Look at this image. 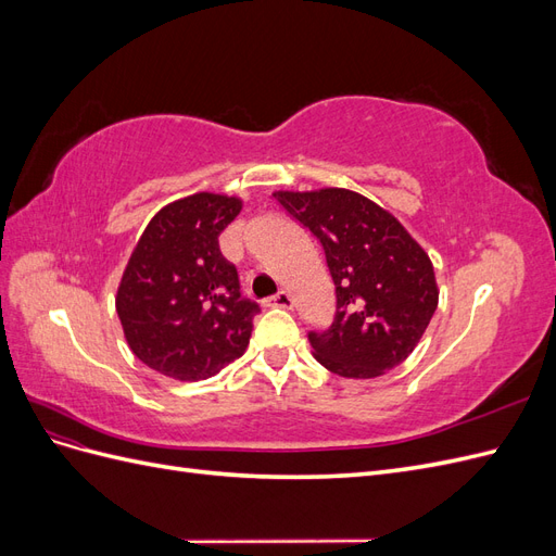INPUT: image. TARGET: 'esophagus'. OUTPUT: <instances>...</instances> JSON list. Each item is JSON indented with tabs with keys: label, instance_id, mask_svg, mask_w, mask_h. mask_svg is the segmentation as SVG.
I'll list each match as a JSON object with an SVG mask.
<instances>
[{
	"label": "esophagus",
	"instance_id": "esophagus-1",
	"mask_svg": "<svg viewBox=\"0 0 556 556\" xmlns=\"http://www.w3.org/2000/svg\"><path fill=\"white\" fill-rule=\"evenodd\" d=\"M264 306H271V308H292L294 306V299L290 292H278L274 296L264 299Z\"/></svg>",
	"mask_w": 556,
	"mask_h": 556
}]
</instances>
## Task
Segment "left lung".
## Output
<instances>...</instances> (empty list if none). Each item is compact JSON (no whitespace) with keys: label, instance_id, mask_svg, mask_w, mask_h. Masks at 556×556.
Wrapping results in <instances>:
<instances>
[{"label":"left lung","instance_id":"left-lung-1","mask_svg":"<svg viewBox=\"0 0 556 556\" xmlns=\"http://www.w3.org/2000/svg\"><path fill=\"white\" fill-rule=\"evenodd\" d=\"M323 243L336 315L308 331L313 357L343 378H378L406 359L439 306L433 264L392 213L352 190L274 192Z\"/></svg>","mask_w":556,"mask_h":556}]
</instances>
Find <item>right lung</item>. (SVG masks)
Returning a JSON list of instances; mask_svg holds the SVG:
<instances>
[{"mask_svg":"<svg viewBox=\"0 0 556 556\" xmlns=\"http://www.w3.org/2000/svg\"><path fill=\"white\" fill-rule=\"evenodd\" d=\"M241 199L199 192L164 206L134 248L115 308L146 366L176 380H206L239 359L260 313L241 296L237 266L220 252Z\"/></svg>","mask_w":556,"mask_h":556,"instance_id":"add662e5","label":"right lung"}]
</instances>
